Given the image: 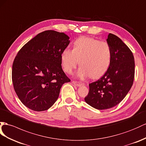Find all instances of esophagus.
<instances>
[{
    "instance_id": "obj_1",
    "label": "esophagus",
    "mask_w": 146,
    "mask_h": 146,
    "mask_svg": "<svg viewBox=\"0 0 146 146\" xmlns=\"http://www.w3.org/2000/svg\"><path fill=\"white\" fill-rule=\"evenodd\" d=\"M72 83H73L74 85H75V86H78V87L81 86L83 85V84H82L81 83H80V82L75 81H72Z\"/></svg>"
}]
</instances>
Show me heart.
Here are the masks:
<instances>
[{
  "instance_id": "b5f03b06",
  "label": "heart",
  "mask_w": 146,
  "mask_h": 146,
  "mask_svg": "<svg viewBox=\"0 0 146 146\" xmlns=\"http://www.w3.org/2000/svg\"><path fill=\"white\" fill-rule=\"evenodd\" d=\"M109 44L89 37H80L74 41L72 49L65 48L60 55L62 66L65 72L72 74L78 63L81 65L76 76L81 78L91 76L98 78L109 70L111 61Z\"/></svg>"
}]
</instances>
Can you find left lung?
Listing matches in <instances>:
<instances>
[{
    "mask_svg": "<svg viewBox=\"0 0 146 146\" xmlns=\"http://www.w3.org/2000/svg\"><path fill=\"white\" fill-rule=\"evenodd\" d=\"M107 42L111 50V64L102 78L89 84L84 100L98 110L110 109L120 103L131 88L134 77V58L129 47L113 34Z\"/></svg>",
    "mask_w": 146,
    "mask_h": 146,
    "instance_id": "obj_1",
    "label": "left lung"
}]
</instances>
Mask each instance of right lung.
Returning <instances> with one entry per match:
<instances>
[{
  "label": "right lung",
  "instance_id": "right-lung-1",
  "mask_svg": "<svg viewBox=\"0 0 146 146\" xmlns=\"http://www.w3.org/2000/svg\"><path fill=\"white\" fill-rule=\"evenodd\" d=\"M69 39L63 33L45 31L18 52L12 66V82L18 98L28 109L48 110L57 100L63 84L70 81L60 61Z\"/></svg>",
  "mask_w": 146,
  "mask_h": 146
}]
</instances>
